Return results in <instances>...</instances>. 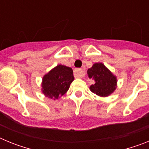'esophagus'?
<instances>
[{
	"instance_id": "esophagus-1",
	"label": "esophagus",
	"mask_w": 149,
	"mask_h": 149,
	"mask_svg": "<svg viewBox=\"0 0 149 149\" xmlns=\"http://www.w3.org/2000/svg\"><path fill=\"white\" fill-rule=\"evenodd\" d=\"M74 75L75 77H77V78H81V77H84L85 72L81 68H77V69H74Z\"/></svg>"
}]
</instances>
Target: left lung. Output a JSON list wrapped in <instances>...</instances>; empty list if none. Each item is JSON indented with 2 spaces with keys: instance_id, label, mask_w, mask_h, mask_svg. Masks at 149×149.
I'll use <instances>...</instances> for the list:
<instances>
[{
  "instance_id": "obj_1",
  "label": "left lung",
  "mask_w": 149,
  "mask_h": 149,
  "mask_svg": "<svg viewBox=\"0 0 149 149\" xmlns=\"http://www.w3.org/2000/svg\"><path fill=\"white\" fill-rule=\"evenodd\" d=\"M87 74L89 78L93 77L95 84L91 85V92L100 97H107L113 93L117 87V78L103 63H94L89 68Z\"/></svg>"
}]
</instances>
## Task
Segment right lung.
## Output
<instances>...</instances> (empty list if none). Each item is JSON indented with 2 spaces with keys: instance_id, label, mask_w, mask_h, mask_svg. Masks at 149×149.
Returning a JSON list of instances; mask_svg holds the SVG:
<instances>
[{
  "instance_id": "add662e5",
  "label": "right lung",
  "mask_w": 149,
  "mask_h": 149,
  "mask_svg": "<svg viewBox=\"0 0 149 149\" xmlns=\"http://www.w3.org/2000/svg\"><path fill=\"white\" fill-rule=\"evenodd\" d=\"M74 79L72 68L57 65L43 76L42 92L47 98L58 99L68 90Z\"/></svg>"
}]
</instances>
